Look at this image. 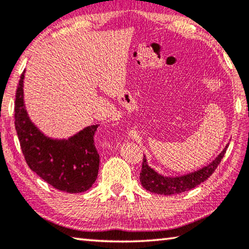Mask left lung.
I'll use <instances>...</instances> for the list:
<instances>
[{
    "label": "left lung",
    "mask_w": 249,
    "mask_h": 249,
    "mask_svg": "<svg viewBox=\"0 0 249 249\" xmlns=\"http://www.w3.org/2000/svg\"><path fill=\"white\" fill-rule=\"evenodd\" d=\"M227 147H229V144L225 146V148L221 151V154L212 162H210L208 166L196 171L190 172L188 175L179 177H165L158 174L157 171L148 166L146 156H144L140 178L142 185L146 190L163 196L179 195V193H182L184 191L191 190V189L196 188V185L204 182L215 171L217 166L220 165L221 160L224 157Z\"/></svg>",
    "instance_id": "obj_1"
}]
</instances>
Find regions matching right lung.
Returning <instances> with one entry per match:
<instances>
[{
  "instance_id": "obj_1",
  "label": "right lung",
  "mask_w": 249,
  "mask_h": 249,
  "mask_svg": "<svg viewBox=\"0 0 249 249\" xmlns=\"http://www.w3.org/2000/svg\"><path fill=\"white\" fill-rule=\"evenodd\" d=\"M24 73L15 98V128L28 167L60 191L84 192L98 177L100 156L93 136L99 125H90L69 138H52L29 119L24 103Z\"/></svg>"
}]
</instances>
